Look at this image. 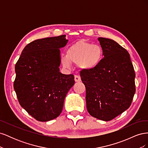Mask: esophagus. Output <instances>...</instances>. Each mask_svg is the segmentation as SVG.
<instances>
[{
    "mask_svg": "<svg viewBox=\"0 0 148 148\" xmlns=\"http://www.w3.org/2000/svg\"><path fill=\"white\" fill-rule=\"evenodd\" d=\"M75 81L76 82H81V77L79 75H75Z\"/></svg>",
    "mask_w": 148,
    "mask_h": 148,
    "instance_id": "1",
    "label": "esophagus"
}]
</instances>
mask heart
<instances>
[{"label":"heart","instance_id":"obj_1","mask_svg":"<svg viewBox=\"0 0 148 148\" xmlns=\"http://www.w3.org/2000/svg\"><path fill=\"white\" fill-rule=\"evenodd\" d=\"M102 56V49L99 46L80 41L69 47L66 56L62 57V62L65 67H70L71 62L78 63L82 69L90 70L99 64Z\"/></svg>","mask_w":148,"mask_h":148}]
</instances>
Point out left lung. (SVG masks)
<instances>
[{
    "instance_id": "8db88e82",
    "label": "left lung",
    "mask_w": 148,
    "mask_h": 148,
    "mask_svg": "<svg viewBox=\"0 0 148 148\" xmlns=\"http://www.w3.org/2000/svg\"><path fill=\"white\" fill-rule=\"evenodd\" d=\"M98 40L104 57L95 68L82 70L80 76L89 114L110 121L130 106L136 91L135 73L126 49L110 39Z\"/></svg>"
}]
</instances>
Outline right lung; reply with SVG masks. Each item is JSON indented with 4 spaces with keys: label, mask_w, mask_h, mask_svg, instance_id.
I'll return each mask as SVG.
<instances>
[{
    "label": "right lung",
    "mask_w": 148,
    "mask_h": 148,
    "mask_svg": "<svg viewBox=\"0 0 148 148\" xmlns=\"http://www.w3.org/2000/svg\"><path fill=\"white\" fill-rule=\"evenodd\" d=\"M66 35L40 39L29 43L15 64L13 88L20 106L40 122L57 118L65 97L75 84L74 75L60 72V48Z\"/></svg>",
    "instance_id": "obj_1"
}]
</instances>
